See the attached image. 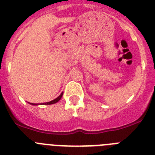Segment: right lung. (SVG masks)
Wrapping results in <instances>:
<instances>
[{"label":"right lung","mask_w":155,"mask_h":155,"mask_svg":"<svg viewBox=\"0 0 155 155\" xmlns=\"http://www.w3.org/2000/svg\"><path fill=\"white\" fill-rule=\"evenodd\" d=\"M62 96H63V92L61 93V95H59V96L57 97V98H55V99L53 100V101H50V102H45V103H42V105H51V104H54V103H56V102H59V101H60V100H61V98H62ZM30 104H31V105H39V104H35V103H30Z\"/></svg>","instance_id":"obj_1"}]
</instances>
